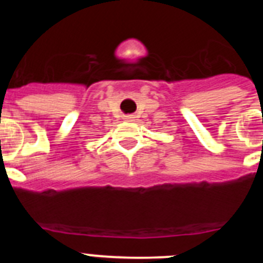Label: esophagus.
Here are the masks:
<instances>
[{
    "label": "esophagus",
    "mask_w": 263,
    "mask_h": 263,
    "mask_svg": "<svg viewBox=\"0 0 263 263\" xmlns=\"http://www.w3.org/2000/svg\"><path fill=\"white\" fill-rule=\"evenodd\" d=\"M129 118H132V117H129Z\"/></svg>",
    "instance_id": "1"
}]
</instances>
